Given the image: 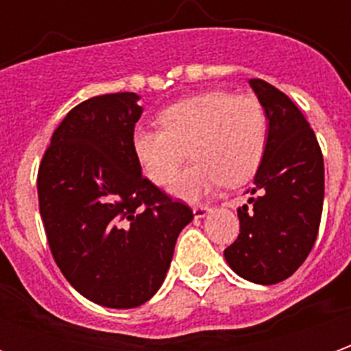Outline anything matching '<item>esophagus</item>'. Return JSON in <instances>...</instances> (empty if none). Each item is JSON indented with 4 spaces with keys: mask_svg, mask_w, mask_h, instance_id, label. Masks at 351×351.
Returning <instances> with one entry per match:
<instances>
[{
    "mask_svg": "<svg viewBox=\"0 0 351 351\" xmlns=\"http://www.w3.org/2000/svg\"><path fill=\"white\" fill-rule=\"evenodd\" d=\"M208 213H213V208L208 205H197V206H193V214H195V218H205L206 214Z\"/></svg>",
    "mask_w": 351,
    "mask_h": 351,
    "instance_id": "1",
    "label": "esophagus"
}]
</instances>
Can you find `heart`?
I'll list each match as a JSON object with an SVG mask.
<instances>
[{"label":"heart","instance_id":"heart-1","mask_svg":"<svg viewBox=\"0 0 351 351\" xmlns=\"http://www.w3.org/2000/svg\"><path fill=\"white\" fill-rule=\"evenodd\" d=\"M158 120L161 130L138 128L131 146L143 173L158 186L176 175L188 152L193 156L171 184L176 197L199 201L223 182H246L261 165L269 120L250 93H199L161 110Z\"/></svg>","mask_w":351,"mask_h":351}]
</instances>
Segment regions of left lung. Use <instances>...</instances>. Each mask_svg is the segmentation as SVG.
I'll list each match as a JSON object with an SVG mask.
<instances>
[{
	"mask_svg": "<svg viewBox=\"0 0 351 351\" xmlns=\"http://www.w3.org/2000/svg\"><path fill=\"white\" fill-rule=\"evenodd\" d=\"M269 135L250 205L241 206V233L223 250L229 267L254 284H278L308 258L324 206V156L306 118L286 93L250 79Z\"/></svg>",
	"mask_w": 351,
	"mask_h": 351,
	"instance_id": "obj_1",
	"label": "left lung"
}]
</instances>
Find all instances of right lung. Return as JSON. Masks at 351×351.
<instances>
[{"mask_svg": "<svg viewBox=\"0 0 351 351\" xmlns=\"http://www.w3.org/2000/svg\"><path fill=\"white\" fill-rule=\"evenodd\" d=\"M143 114L133 92L82 101L58 125L37 175L54 261L88 301L135 308L160 289L188 205L141 175L131 138Z\"/></svg>", "mask_w": 351, "mask_h": 351, "instance_id": "1", "label": "right lung"}]
</instances>
